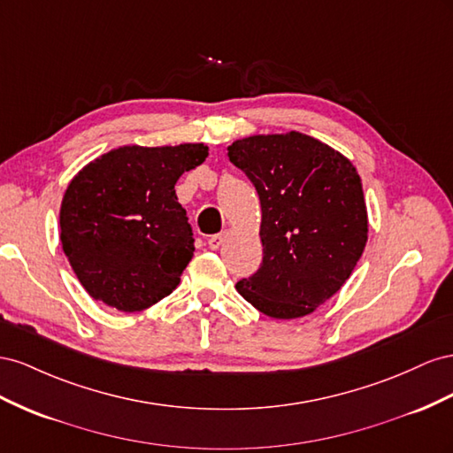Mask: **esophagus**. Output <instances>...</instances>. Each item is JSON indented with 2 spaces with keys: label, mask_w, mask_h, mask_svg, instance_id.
I'll list each match as a JSON object with an SVG mask.
<instances>
[{
  "label": "esophagus",
  "mask_w": 453,
  "mask_h": 453,
  "mask_svg": "<svg viewBox=\"0 0 453 453\" xmlns=\"http://www.w3.org/2000/svg\"><path fill=\"white\" fill-rule=\"evenodd\" d=\"M224 239H226V234H216V235H211L209 237V247L212 249V250H216V249H219L224 244Z\"/></svg>",
  "instance_id": "34e87169"
}]
</instances>
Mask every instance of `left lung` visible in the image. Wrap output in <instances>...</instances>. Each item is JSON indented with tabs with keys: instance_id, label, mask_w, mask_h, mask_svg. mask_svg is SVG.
I'll return each instance as SVG.
<instances>
[{
	"instance_id": "left-lung-1",
	"label": "left lung",
	"mask_w": 453,
	"mask_h": 453,
	"mask_svg": "<svg viewBox=\"0 0 453 453\" xmlns=\"http://www.w3.org/2000/svg\"><path fill=\"white\" fill-rule=\"evenodd\" d=\"M262 204L264 260L237 290L257 311L298 319L330 300L368 241L360 176L342 153L302 133L249 136L227 148Z\"/></svg>"
}]
</instances>
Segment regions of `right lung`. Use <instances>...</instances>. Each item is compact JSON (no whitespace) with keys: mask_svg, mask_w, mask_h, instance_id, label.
<instances>
[{"mask_svg":"<svg viewBox=\"0 0 453 453\" xmlns=\"http://www.w3.org/2000/svg\"><path fill=\"white\" fill-rule=\"evenodd\" d=\"M209 148L123 146L77 173L60 206V241L95 300L125 313L157 303L193 257V231L174 186Z\"/></svg>","mask_w":453,"mask_h":453,"instance_id":"obj_1","label":"right lung"}]
</instances>
